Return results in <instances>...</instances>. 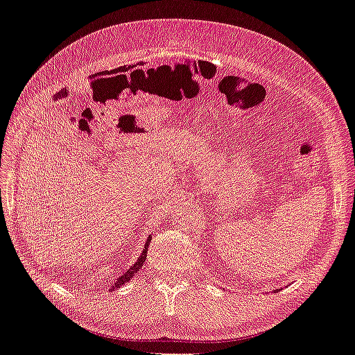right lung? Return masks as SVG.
<instances>
[{"instance_id": "1", "label": "right lung", "mask_w": 355, "mask_h": 355, "mask_svg": "<svg viewBox=\"0 0 355 355\" xmlns=\"http://www.w3.org/2000/svg\"><path fill=\"white\" fill-rule=\"evenodd\" d=\"M150 241H152V236H149L148 237V241H146V243H145V249H143V252L140 254V257L137 258V261L134 263L130 269H127L125 270V273H122L119 277H116V279H114V282L112 284V291L113 290H116V288H121V286L123 285V284H127L131 277L137 273V270L140 269V267L143 266V263L146 261V257H148V248H149V243H150Z\"/></svg>"}]
</instances>
